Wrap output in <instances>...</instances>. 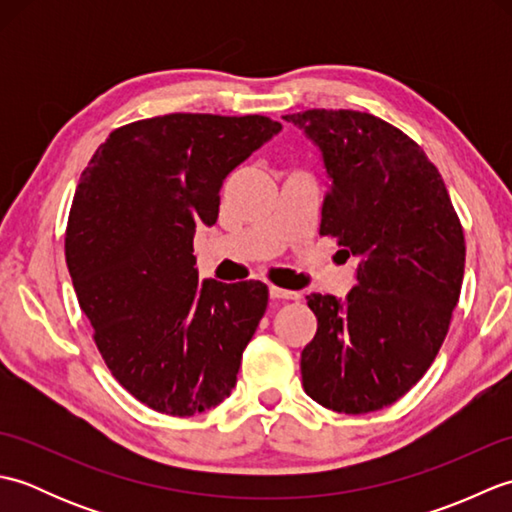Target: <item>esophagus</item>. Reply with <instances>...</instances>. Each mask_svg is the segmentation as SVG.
<instances>
[{
	"mask_svg": "<svg viewBox=\"0 0 512 512\" xmlns=\"http://www.w3.org/2000/svg\"><path fill=\"white\" fill-rule=\"evenodd\" d=\"M270 299H281V301H297V299H301V295H299V292H292V290H284V288L270 286Z\"/></svg>",
	"mask_w": 512,
	"mask_h": 512,
	"instance_id": "esophagus-1",
	"label": "esophagus"
}]
</instances>
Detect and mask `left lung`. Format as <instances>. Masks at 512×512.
I'll return each mask as SVG.
<instances>
[{
	"label": "left lung",
	"instance_id": "1",
	"mask_svg": "<svg viewBox=\"0 0 512 512\" xmlns=\"http://www.w3.org/2000/svg\"><path fill=\"white\" fill-rule=\"evenodd\" d=\"M319 145L330 187L321 235L358 257L345 301L310 295L317 334L301 352L306 394L339 413L378 411L418 383L458 306L464 231L416 140L356 110L286 114Z\"/></svg>",
	"mask_w": 512,
	"mask_h": 512
}]
</instances>
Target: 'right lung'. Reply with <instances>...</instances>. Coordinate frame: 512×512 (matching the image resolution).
Returning <instances> with one entry per match:
<instances>
[{
    "label": "right lung",
    "instance_id": "add662e5",
    "mask_svg": "<svg viewBox=\"0 0 512 512\" xmlns=\"http://www.w3.org/2000/svg\"><path fill=\"white\" fill-rule=\"evenodd\" d=\"M281 129L268 116L165 114L114 129L81 173L65 262L94 343L129 394L195 416L231 394L268 306L262 281H200L195 226L220 187Z\"/></svg>",
    "mask_w": 512,
    "mask_h": 512
}]
</instances>
